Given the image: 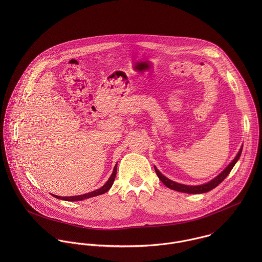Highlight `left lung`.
<instances>
[{"mask_svg":"<svg viewBox=\"0 0 262 262\" xmlns=\"http://www.w3.org/2000/svg\"><path fill=\"white\" fill-rule=\"evenodd\" d=\"M243 149V145L241 146V148L239 150L238 154L236 155V157L232 160V162L225 168L224 170L218 176L216 177L214 180H212L211 182L207 183V184H204V185H201V186H187V185H182V184H179V183H176V182H172L170 181L169 179H167L166 177H164L155 166H154V169H155V172L157 174V177L159 178V180L164 184L165 187H169L171 189H174V190H178V191H181V192H187V193H204V192H207V191H210L211 189L215 188L217 186H219L225 179L227 178V176L230 173V171L232 170V168L234 167V165L236 164L237 160L239 159L240 155H241V152Z\"/></svg>","mask_w":262,"mask_h":262,"instance_id":"1","label":"left lung"}]
</instances>
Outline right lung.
Masks as SVG:
<instances>
[{"label": "right lung", "mask_w": 262, "mask_h": 262, "mask_svg": "<svg viewBox=\"0 0 262 262\" xmlns=\"http://www.w3.org/2000/svg\"><path fill=\"white\" fill-rule=\"evenodd\" d=\"M116 173H117V164L115 165L114 167V170H113V173L110 177V179L108 180V182L103 186L102 187H100L99 189H96L92 192H88V193H84V194H80V195H75V196H59V195H55V194H52L54 198L56 199H59V200H63V201H69V202H75V201H82V200H85V199H89V198H92V196H96V195H100V194H103L105 193L106 191H108L111 187L113 186V183L115 181V178H116Z\"/></svg>", "instance_id": "add662e5"}]
</instances>
